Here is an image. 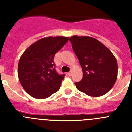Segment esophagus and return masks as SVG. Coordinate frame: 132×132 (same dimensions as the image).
<instances>
[{
    "label": "esophagus",
    "mask_w": 132,
    "mask_h": 132,
    "mask_svg": "<svg viewBox=\"0 0 132 132\" xmlns=\"http://www.w3.org/2000/svg\"><path fill=\"white\" fill-rule=\"evenodd\" d=\"M71 75H72V72L71 71H69L68 73H67V75H68L69 77L71 76Z\"/></svg>",
    "instance_id": "1"
}]
</instances>
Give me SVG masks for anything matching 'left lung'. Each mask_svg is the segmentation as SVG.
Returning a JSON list of instances; mask_svg holds the SVG:
<instances>
[{
    "instance_id": "1",
    "label": "left lung",
    "mask_w": 132,
    "mask_h": 132,
    "mask_svg": "<svg viewBox=\"0 0 132 132\" xmlns=\"http://www.w3.org/2000/svg\"><path fill=\"white\" fill-rule=\"evenodd\" d=\"M83 73L82 80L75 82L79 90L90 96H101L112 88L117 79V61L101 42L87 36L69 38Z\"/></svg>"
}]
</instances>
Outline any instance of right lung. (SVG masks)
Wrapping results in <instances>:
<instances>
[{"label":"right lung","instance_id":"1","mask_svg":"<svg viewBox=\"0 0 132 132\" xmlns=\"http://www.w3.org/2000/svg\"><path fill=\"white\" fill-rule=\"evenodd\" d=\"M68 39L62 36L42 38L31 44L21 56L18 78L30 96L45 98L59 90L65 74L56 71L53 59Z\"/></svg>","mask_w":132,"mask_h":132}]
</instances>
